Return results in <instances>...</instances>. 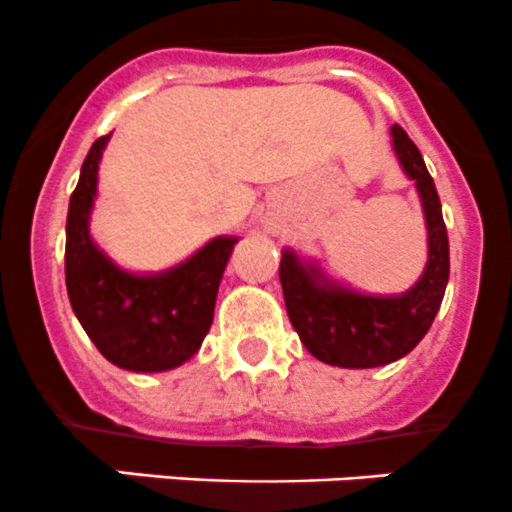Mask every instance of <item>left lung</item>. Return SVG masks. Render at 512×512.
Segmentation results:
<instances>
[{
	"label": "left lung",
	"instance_id": "1",
	"mask_svg": "<svg viewBox=\"0 0 512 512\" xmlns=\"http://www.w3.org/2000/svg\"><path fill=\"white\" fill-rule=\"evenodd\" d=\"M393 151L416 181L428 229V263L423 276L401 296H366L333 283L316 263L283 251L278 278L288 318L311 356L338 368H376L398 361L426 336L450 273L448 231L438 191L418 146L393 124Z\"/></svg>",
	"mask_w": 512,
	"mask_h": 512
}]
</instances>
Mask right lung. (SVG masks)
<instances>
[{"label":"right lung","instance_id":"add662e5","mask_svg":"<svg viewBox=\"0 0 512 512\" xmlns=\"http://www.w3.org/2000/svg\"><path fill=\"white\" fill-rule=\"evenodd\" d=\"M111 134L91 144L69 199L67 293L101 356L134 373H159L189 361L214 321L216 293L239 239L216 236L179 266L136 276L116 266L89 236L99 161Z\"/></svg>","mask_w":512,"mask_h":512}]
</instances>
